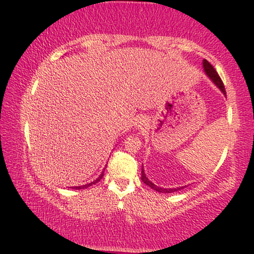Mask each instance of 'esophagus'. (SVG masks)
<instances>
[{"mask_svg":"<svg viewBox=\"0 0 254 254\" xmlns=\"http://www.w3.org/2000/svg\"><path fill=\"white\" fill-rule=\"evenodd\" d=\"M145 125V120H143V118H140L139 121H137L136 123V127H138V129H143V127Z\"/></svg>","mask_w":254,"mask_h":254,"instance_id":"34e87169","label":"esophagus"}]
</instances>
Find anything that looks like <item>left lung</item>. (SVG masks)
I'll use <instances>...</instances> for the list:
<instances>
[{"mask_svg": "<svg viewBox=\"0 0 254 254\" xmlns=\"http://www.w3.org/2000/svg\"><path fill=\"white\" fill-rule=\"evenodd\" d=\"M202 65H203V69H204V73L205 75H207L209 79H210L212 82H214V84L216 87L218 88L219 90L223 93V95L226 96V93H225V88H224V84H223L221 77H219V75L217 74V72H216L214 67L211 66V64L207 62V60L203 59V62H202ZM141 181L144 182L145 185H147L148 187H151L152 189H154V190H157L159 192H165V194H168V192H174L177 190H180V189H182L184 187H186V186H182V187H177V188H164V187H159V186L154 185L153 182L148 180V178L146 177V174H145L144 172V167H141Z\"/></svg>", "mask_w": 254, "mask_h": 254, "instance_id": "1", "label": "left lung"}]
</instances>
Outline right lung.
I'll list each match as a JSON object with an SVG mask.
<instances>
[{
	"label": "right lung",
	"mask_w": 254,
	"mask_h": 254,
	"mask_svg": "<svg viewBox=\"0 0 254 254\" xmlns=\"http://www.w3.org/2000/svg\"><path fill=\"white\" fill-rule=\"evenodd\" d=\"M103 173H104V171L102 172V173L100 174V177L96 179V180H94V181H92V182H89V184H86V185H83V186H76V187H72V188H74V189H84V188H88V187H90V186H93V185H95V184H97V182H99L101 179L103 178Z\"/></svg>",
	"instance_id": "1"
}]
</instances>
